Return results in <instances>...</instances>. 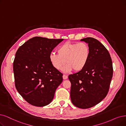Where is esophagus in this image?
Here are the masks:
<instances>
[{
    "mask_svg": "<svg viewBox=\"0 0 126 126\" xmlns=\"http://www.w3.org/2000/svg\"><path fill=\"white\" fill-rule=\"evenodd\" d=\"M63 79H67V78H68V77L67 76V75H64V74L63 75Z\"/></svg>",
    "mask_w": 126,
    "mask_h": 126,
    "instance_id": "esophagus-1",
    "label": "esophagus"
}]
</instances>
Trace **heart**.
Masks as SVG:
<instances>
[{
	"instance_id": "b5f03b06",
	"label": "heart",
	"mask_w": 126,
	"mask_h": 126,
	"mask_svg": "<svg viewBox=\"0 0 126 126\" xmlns=\"http://www.w3.org/2000/svg\"><path fill=\"white\" fill-rule=\"evenodd\" d=\"M57 53L52 52L49 60L52 66L58 70L63 69L65 73L73 70L75 72L82 70L87 65L90 58V51L88 45L84 42L72 43L67 42L59 46Z\"/></svg>"
}]
</instances>
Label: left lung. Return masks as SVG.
Here are the masks:
<instances>
[{
    "mask_svg": "<svg viewBox=\"0 0 126 126\" xmlns=\"http://www.w3.org/2000/svg\"><path fill=\"white\" fill-rule=\"evenodd\" d=\"M88 44L90 55L82 70L69 75L71 83L70 97L80 109H88L106 97L113 77L112 61L109 52L98 40L88 37L80 40Z\"/></svg>",
    "mask_w": 126,
    "mask_h": 126,
    "instance_id": "left-lung-1",
    "label": "left lung"
}]
</instances>
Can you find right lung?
Here are the masks:
<instances>
[{
	"mask_svg": "<svg viewBox=\"0 0 126 126\" xmlns=\"http://www.w3.org/2000/svg\"><path fill=\"white\" fill-rule=\"evenodd\" d=\"M63 40L36 37L17 49L13 62L15 84L29 104L39 107L48 105L62 83L63 74L52 66L49 57Z\"/></svg>",
	"mask_w": 126,
	"mask_h": 126,
	"instance_id": "right-lung-1",
	"label": "right lung"
}]
</instances>
